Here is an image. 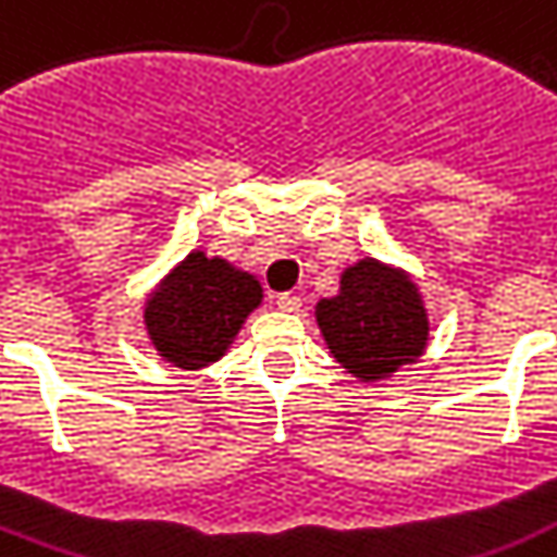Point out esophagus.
Segmentation results:
<instances>
[{"label":"esophagus","instance_id":"obj_1","mask_svg":"<svg viewBox=\"0 0 557 557\" xmlns=\"http://www.w3.org/2000/svg\"><path fill=\"white\" fill-rule=\"evenodd\" d=\"M300 306H304V300L297 295H288V292H283V295H277V309L280 312H300Z\"/></svg>","mask_w":557,"mask_h":557}]
</instances>
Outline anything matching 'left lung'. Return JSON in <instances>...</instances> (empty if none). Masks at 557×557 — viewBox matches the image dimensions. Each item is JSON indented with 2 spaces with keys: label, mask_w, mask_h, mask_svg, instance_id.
<instances>
[{
  "label": "left lung",
  "mask_w": 557,
  "mask_h": 557,
  "mask_svg": "<svg viewBox=\"0 0 557 557\" xmlns=\"http://www.w3.org/2000/svg\"><path fill=\"white\" fill-rule=\"evenodd\" d=\"M314 321L332 358L364 384L416 364L431 335L416 280L375 257H361L344 269L338 295L318 300Z\"/></svg>",
  "instance_id": "1"
}]
</instances>
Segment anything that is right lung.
<instances>
[{
  "label": "right lung",
  "instance_id": "1",
  "mask_svg": "<svg viewBox=\"0 0 557 557\" xmlns=\"http://www.w3.org/2000/svg\"><path fill=\"white\" fill-rule=\"evenodd\" d=\"M260 304L262 286L251 271L196 248L147 297L144 326L161 361L196 372L225 356Z\"/></svg>",
  "mask_w": 557,
  "mask_h": 557
}]
</instances>
